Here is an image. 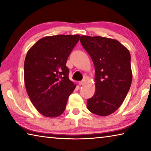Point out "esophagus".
Wrapping results in <instances>:
<instances>
[{
    "mask_svg": "<svg viewBox=\"0 0 151 151\" xmlns=\"http://www.w3.org/2000/svg\"><path fill=\"white\" fill-rule=\"evenodd\" d=\"M85 83H86V81L85 80H83V81H82L79 82V83H78L79 85H85Z\"/></svg>",
    "mask_w": 151,
    "mask_h": 151,
    "instance_id": "1",
    "label": "esophagus"
}]
</instances>
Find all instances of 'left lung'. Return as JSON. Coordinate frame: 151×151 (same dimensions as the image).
<instances>
[{
	"instance_id": "left-lung-1",
	"label": "left lung",
	"mask_w": 151,
	"mask_h": 151,
	"mask_svg": "<svg viewBox=\"0 0 151 151\" xmlns=\"http://www.w3.org/2000/svg\"><path fill=\"white\" fill-rule=\"evenodd\" d=\"M80 40L95 69V93L87 100V109L96 115L108 116L121 106L131 87V54L115 39L83 35Z\"/></svg>"
}]
</instances>
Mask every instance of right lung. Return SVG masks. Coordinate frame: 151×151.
<instances>
[{
    "instance_id": "add662e5",
    "label": "right lung",
    "mask_w": 151,
    "mask_h": 151,
    "mask_svg": "<svg viewBox=\"0 0 151 151\" xmlns=\"http://www.w3.org/2000/svg\"><path fill=\"white\" fill-rule=\"evenodd\" d=\"M79 39V35L47 36L28 50L24 65L25 87L31 103L43 116L61 115L75 90L66 63Z\"/></svg>"
}]
</instances>
